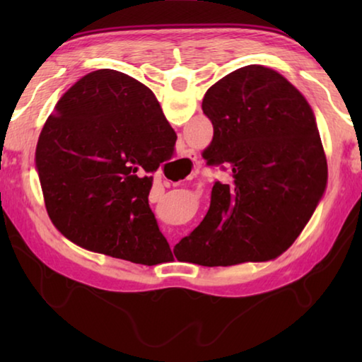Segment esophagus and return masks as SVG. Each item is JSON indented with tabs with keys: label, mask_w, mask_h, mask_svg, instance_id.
I'll use <instances>...</instances> for the list:
<instances>
[{
	"label": "esophagus",
	"mask_w": 362,
	"mask_h": 362,
	"mask_svg": "<svg viewBox=\"0 0 362 362\" xmlns=\"http://www.w3.org/2000/svg\"><path fill=\"white\" fill-rule=\"evenodd\" d=\"M182 159H188V158H192V155H189V153L185 150V151H183V155L180 156Z\"/></svg>",
	"instance_id": "1"
}]
</instances>
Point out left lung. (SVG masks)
<instances>
[{
	"label": "left lung",
	"instance_id": "obj_1",
	"mask_svg": "<svg viewBox=\"0 0 362 362\" xmlns=\"http://www.w3.org/2000/svg\"><path fill=\"white\" fill-rule=\"evenodd\" d=\"M203 112L214 126L203 158L209 166L228 164L233 182H216L206 217L175 244L174 255L203 267L276 259L326 189L313 110L281 73L247 65L207 89Z\"/></svg>",
	"mask_w": 362,
	"mask_h": 362
}]
</instances>
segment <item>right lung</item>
Masks as SVG:
<instances>
[{
  "mask_svg": "<svg viewBox=\"0 0 362 362\" xmlns=\"http://www.w3.org/2000/svg\"><path fill=\"white\" fill-rule=\"evenodd\" d=\"M175 140L155 94L137 79L108 69L78 79L45 122L35 153L54 226L94 252L148 267L168 262L148 174L174 155Z\"/></svg>",
  "mask_w": 362,
  "mask_h": 362,
  "instance_id": "right-lung-1",
  "label": "right lung"
}]
</instances>
